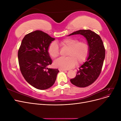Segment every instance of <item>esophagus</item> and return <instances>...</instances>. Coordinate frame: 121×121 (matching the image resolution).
<instances>
[{
	"instance_id": "1",
	"label": "esophagus",
	"mask_w": 121,
	"mask_h": 121,
	"mask_svg": "<svg viewBox=\"0 0 121 121\" xmlns=\"http://www.w3.org/2000/svg\"><path fill=\"white\" fill-rule=\"evenodd\" d=\"M68 69H59V71H68Z\"/></svg>"
}]
</instances>
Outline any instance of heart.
Wrapping results in <instances>:
<instances>
[{"label":"heart","instance_id":"heart-1","mask_svg":"<svg viewBox=\"0 0 121 121\" xmlns=\"http://www.w3.org/2000/svg\"><path fill=\"white\" fill-rule=\"evenodd\" d=\"M60 44L69 48L67 54L68 57H60L54 60V66L60 69H67L75 66L84 61L89 53V45L85 41H79L77 38H69L61 40ZM48 52L52 58L57 57L60 53L59 47L57 44L52 42L48 47Z\"/></svg>","mask_w":121,"mask_h":121}]
</instances>
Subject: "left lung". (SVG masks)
Segmentation results:
<instances>
[{"label":"left lung","mask_w":121,"mask_h":121,"mask_svg":"<svg viewBox=\"0 0 121 121\" xmlns=\"http://www.w3.org/2000/svg\"><path fill=\"white\" fill-rule=\"evenodd\" d=\"M80 34L85 37L89 45V53L85 62L79 68L76 76L71 82L79 87L92 84L99 76L105 58V49L100 37L90 30H80L68 36Z\"/></svg>","instance_id":"8db88e82"}]
</instances>
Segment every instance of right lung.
Instances as JSON below:
<instances>
[{
    "instance_id": "obj_1",
    "label": "right lung",
    "mask_w": 121,
    "mask_h": 121,
    "mask_svg": "<svg viewBox=\"0 0 121 121\" xmlns=\"http://www.w3.org/2000/svg\"><path fill=\"white\" fill-rule=\"evenodd\" d=\"M54 39L44 32L36 30L25 36L18 51L22 74L36 89L45 90L52 87L59 72L57 69L47 68L52 64L48 47Z\"/></svg>"
}]
</instances>
